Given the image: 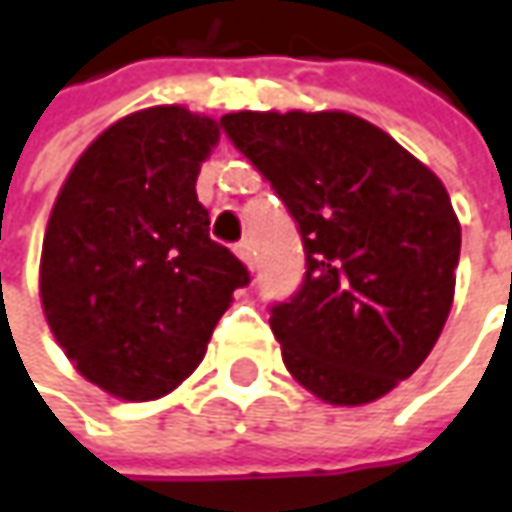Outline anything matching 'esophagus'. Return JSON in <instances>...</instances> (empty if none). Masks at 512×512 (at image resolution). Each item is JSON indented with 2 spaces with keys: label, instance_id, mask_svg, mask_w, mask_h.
Masks as SVG:
<instances>
[{
  "label": "esophagus",
  "instance_id": "1",
  "mask_svg": "<svg viewBox=\"0 0 512 512\" xmlns=\"http://www.w3.org/2000/svg\"><path fill=\"white\" fill-rule=\"evenodd\" d=\"M235 255H238L249 269H255V246H252V240H240L238 246H235Z\"/></svg>",
  "mask_w": 512,
  "mask_h": 512
}]
</instances>
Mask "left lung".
Here are the masks:
<instances>
[{"mask_svg":"<svg viewBox=\"0 0 512 512\" xmlns=\"http://www.w3.org/2000/svg\"><path fill=\"white\" fill-rule=\"evenodd\" d=\"M221 127L300 229L303 283L269 309L291 377L331 405L385 397L450 314L462 229L448 189L357 115L240 110Z\"/></svg>","mask_w":512,"mask_h":512,"instance_id":"obj_1","label":"left lung"}]
</instances>
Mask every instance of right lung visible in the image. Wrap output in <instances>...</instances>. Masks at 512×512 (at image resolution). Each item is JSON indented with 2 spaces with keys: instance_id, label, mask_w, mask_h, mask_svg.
<instances>
[{
  "instance_id": "1",
  "label": "right lung",
  "mask_w": 512,
  "mask_h": 512,
  "mask_svg": "<svg viewBox=\"0 0 512 512\" xmlns=\"http://www.w3.org/2000/svg\"><path fill=\"white\" fill-rule=\"evenodd\" d=\"M215 118L150 107L115 121L70 169L50 212L39 291L84 379L147 402L178 388L249 272L209 238L195 192Z\"/></svg>"
}]
</instances>
